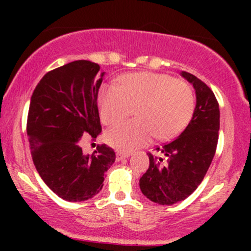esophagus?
<instances>
[{"instance_id": "34e87169", "label": "esophagus", "mask_w": 251, "mask_h": 251, "mask_svg": "<svg viewBox=\"0 0 251 251\" xmlns=\"http://www.w3.org/2000/svg\"><path fill=\"white\" fill-rule=\"evenodd\" d=\"M129 155H131L129 152H127V153H125V152H117V160L119 162V160H123V159H125V158H128Z\"/></svg>"}]
</instances>
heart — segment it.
<instances>
[{"label":"heart","mask_w":251,"mask_h":251,"mask_svg":"<svg viewBox=\"0 0 251 251\" xmlns=\"http://www.w3.org/2000/svg\"><path fill=\"white\" fill-rule=\"evenodd\" d=\"M100 117L113 125L132 114L137 119L118 124L106 132V140L120 151L142 148L155 137L169 140L188 125L195 107L189 83L166 74L131 73L117 83H105L98 93Z\"/></svg>","instance_id":"obj_1"}]
</instances>
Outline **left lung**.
Masks as SVG:
<instances>
[{
  "label": "left lung",
  "instance_id": "obj_1",
  "mask_svg": "<svg viewBox=\"0 0 251 251\" xmlns=\"http://www.w3.org/2000/svg\"><path fill=\"white\" fill-rule=\"evenodd\" d=\"M196 91L192 119L179 137L157 148L168 159L149 153L150 166L139 180L144 196L154 203L172 205L189 197L203 180L214 158L220 131V107L214 92L201 80L181 72Z\"/></svg>",
  "mask_w": 251,
  "mask_h": 251
}]
</instances>
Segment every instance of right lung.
I'll use <instances>...</instances> for the list:
<instances>
[{
	"label": "right lung",
	"instance_id": "right-lung-1",
	"mask_svg": "<svg viewBox=\"0 0 251 251\" xmlns=\"http://www.w3.org/2000/svg\"><path fill=\"white\" fill-rule=\"evenodd\" d=\"M98 63L77 60L48 72L30 99L27 134L31 158L40 177L54 194L68 201H82L99 194L103 174L116 152L99 145L85 154L81 140L101 132L98 92L105 72Z\"/></svg>",
	"mask_w": 251,
	"mask_h": 251
}]
</instances>
